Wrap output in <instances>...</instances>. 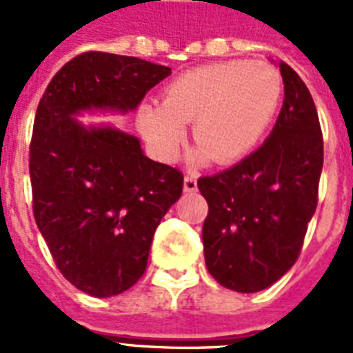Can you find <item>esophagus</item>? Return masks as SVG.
Returning <instances> with one entry per match:
<instances>
[{
	"label": "esophagus",
	"instance_id": "obj_1",
	"mask_svg": "<svg viewBox=\"0 0 353 353\" xmlns=\"http://www.w3.org/2000/svg\"><path fill=\"white\" fill-rule=\"evenodd\" d=\"M183 188H185V192H196L198 190V177L194 174H187L185 181H183Z\"/></svg>",
	"mask_w": 353,
	"mask_h": 353
}]
</instances>
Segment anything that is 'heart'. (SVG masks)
Masks as SVG:
<instances>
[{"mask_svg": "<svg viewBox=\"0 0 353 353\" xmlns=\"http://www.w3.org/2000/svg\"><path fill=\"white\" fill-rule=\"evenodd\" d=\"M282 99V79L269 63L227 60L190 69L166 84L161 102H146L139 122L163 159H174L192 124L194 161L231 165L262 139Z\"/></svg>", "mask_w": 353, "mask_h": 353, "instance_id": "1", "label": "heart"}]
</instances>
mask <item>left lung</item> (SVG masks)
Listing matches in <instances>:
<instances>
[{"instance_id":"8db88e82","label":"left lung","mask_w":353,"mask_h":353,"mask_svg":"<svg viewBox=\"0 0 353 353\" xmlns=\"http://www.w3.org/2000/svg\"><path fill=\"white\" fill-rule=\"evenodd\" d=\"M284 104L265 143L214 176L199 177L209 203L205 263L223 288L256 293L282 279L301 254L317 209L323 132L302 79L279 63Z\"/></svg>"}]
</instances>
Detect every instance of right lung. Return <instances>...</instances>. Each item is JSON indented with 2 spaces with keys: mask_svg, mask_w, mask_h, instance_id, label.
I'll return each instance as SVG.
<instances>
[{
  "mask_svg": "<svg viewBox=\"0 0 353 353\" xmlns=\"http://www.w3.org/2000/svg\"><path fill=\"white\" fill-rule=\"evenodd\" d=\"M170 73L135 57L82 52L52 77L36 110L29 152L36 225L60 273L91 296L124 293L143 276L183 174L148 159L135 135L74 117L133 112Z\"/></svg>",
  "mask_w": 353,
  "mask_h": 353,
  "instance_id": "right-lung-1",
  "label": "right lung"
}]
</instances>
